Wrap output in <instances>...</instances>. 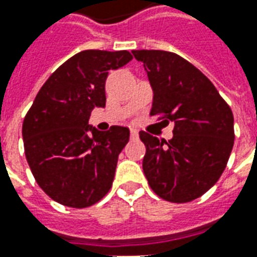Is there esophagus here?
I'll list each match as a JSON object with an SVG mask.
<instances>
[{"label": "esophagus", "instance_id": "esophagus-1", "mask_svg": "<svg viewBox=\"0 0 257 257\" xmlns=\"http://www.w3.org/2000/svg\"><path fill=\"white\" fill-rule=\"evenodd\" d=\"M139 138V132L136 129H131V139H138Z\"/></svg>", "mask_w": 257, "mask_h": 257}]
</instances>
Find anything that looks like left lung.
<instances>
[{
    "label": "left lung",
    "instance_id": "obj_1",
    "mask_svg": "<svg viewBox=\"0 0 257 257\" xmlns=\"http://www.w3.org/2000/svg\"><path fill=\"white\" fill-rule=\"evenodd\" d=\"M151 88V115L175 122L171 140L140 131L146 146L143 172L161 198L183 204L219 180L234 145V117L215 85L176 53L132 51ZM165 119V121H167Z\"/></svg>",
    "mask_w": 257,
    "mask_h": 257
}]
</instances>
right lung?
Returning <instances> with one entry per match:
<instances>
[{
  "label": "right lung",
  "mask_w": 257,
  "mask_h": 257,
  "mask_svg": "<svg viewBox=\"0 0 257 257\" xmlns=\"http://www.w3.org/2000/svg\"><path fill=\"white\" fill-rule=\"evenodd\" d=\"M132 60L128 51L88 49L64 62L42 85L23 121L26 160L38 186L59 204L86 208L111 189L129 129L100 132L90 112L106 106V78Z\"/></svg>",
  "instance_id": "obj_1"
}]
</instances>
